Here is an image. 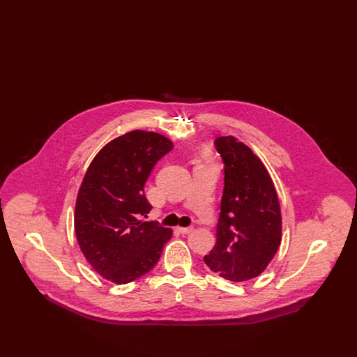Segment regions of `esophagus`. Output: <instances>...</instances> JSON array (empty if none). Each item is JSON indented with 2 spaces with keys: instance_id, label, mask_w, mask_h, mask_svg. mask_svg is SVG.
Masks as SVG:
<instances>
[{
  "instance_id": "obj_1",
  "label": "esophagus",
  "mask_w": 357,
  "mask_h": 357,
  "mask_svg": "<svg viewBox=\"0 0 357 357\" xmlns=\"http://www.w3.org/2000/svg\"><path fill=\"white\" fill-rule=\"evenodd\" d=\"M176 230L179 231V233H182V234H188V233H191L192 230H194V227H176Z\"/></svg>"
}]
</instances>
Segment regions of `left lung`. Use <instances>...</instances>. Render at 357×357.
I'll return each mask as SVG.
<instances>
[{"label": "left lung", "instance_id": "obj_1", "mask_svg": "<svg viewBox=\"0 0 357 357\" xmlns=\"http://www.w3.org/2000/svg\"><path fill=\"white\" fill-rule=\"evenodd\" d=\"M215 147L225 163V187L217 242L206 265L223 278L242 282L264 272L282 239L278 195L269 171L236 136H221Z\"/></svg>", "mask_w": 357, "mask_h": 357}]
</instances>
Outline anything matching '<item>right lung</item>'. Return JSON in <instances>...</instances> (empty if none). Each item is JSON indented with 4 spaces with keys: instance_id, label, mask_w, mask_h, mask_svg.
<instances>
[{
    "instance_id": "right-lung-1",
    "label": "right lung",
    "mask_w": 357,
    "mask_h": 357,
    "mask_svg": "<svg viewBox=\"0 0 357 357\" xmlns=\"http://www.w3.org/2000/svg\"><path fill=\"white\" fill-rule=\"evenodd\" d=\"M171 149L169 137L134 130L107 143L86 169L75 207L76 239L89 265L114 284L150 272L172 236L142 220L153 208L144 183Z\"/></svg>"
}]
</instances>
